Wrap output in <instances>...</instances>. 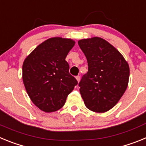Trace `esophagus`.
Here are the masks:
<instances>
[{
  "mask_svg": "<svg viewBox=\"0 0 146 146\" xmlns=\"http://www.w3.org/2000/svg\"><path fill=\"white\" fill-rule=\"evenodd\" d=\"M75 78H76V80H77V82H79L80 80V76H77V77H76Z\"/></svg>",
  "mask_w": 146,
  "mask_h": 146,
  "instance_id": "34e87169",
  "label": "esophagus"
}]
</instances>
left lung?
<instances>
[{
  "mask_svg": "<svg viewBox=\"0 0 146 146\" xmlns=\"http://www.w3.org/2000/svg\"><path fill=\"white\" fill-rule=\"evenodd\" d=\"M88 66L79 83L85 105L95 113L113 108L128 86L129 66L121 52L100 37L78 41Z\"/></svg>",
  "mask_w": 146,
  "mask_h": 146,
  "instance_id": "obj_1",
  "label": "left lung"
}]
</instances>
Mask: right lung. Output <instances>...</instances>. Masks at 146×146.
Instances as JSON below:
<instances>
[{"instance_id": "add662e5", "label": "right lung", "mask_w": 146, "mask_h": 146, "mask_svg": "<svg viewBox=\"0 0 146 146\" xmlns=\"http://www.w3.org/2000/svg\"><path fill=\"white\" fill-rule=\"evenodd\" d=\"M74 44L72 38H50L38 45L23 62V80L27 94L45 113L60 110L77 84L65 60Z\"/></svg>"}]
</instances>
